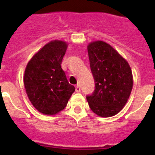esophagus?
Returning <instances> with one entry per match:
<instances>
[{
    "label": "esophagus",
    "instance_id": "34e87169",
    "mask_svg": "<svg viewBox=\"0 0 155 155\" xmlns=\"http://www.w3.org/2000/svg\"><path fill=\"white\" fill-rule=\"evenodd\" d=\"M75 90H76L77 92H79V91H81V87L79 84H77L76 87H75Z\"/></svg>",
    "mask_w": 155,
    "mask_h": 155
}]
</instances>
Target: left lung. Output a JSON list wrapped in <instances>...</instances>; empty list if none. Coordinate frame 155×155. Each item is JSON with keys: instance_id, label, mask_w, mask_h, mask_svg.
I'll return each instance as SVG.
<instances>
[{"instance_id": "obj_1", "label": "left lung", "mask_w": 155, "mask_h": 155, "mask_svg": "<svg viewBox=\"0 0 155 155\" xmlns=\"http://www.w3.org/2000/svg\"><path fill=\"white\" fill-rule=\"evenodd\" d=\"M90 68L94 80V90L86 96L95 114L110 117L122 110L133 87L130 67L110 45L102 41L87 46Z\"/></svg>"}]
</instances>
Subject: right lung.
Here are the masks:
<instances>
[{
    "instance_id": "1",
    "label": "right lung",
    "mask_w": 155,
    "mask_h": 155,
    "mask_svg": "<svg viewBox=\"0 0 155 155\" xmlns=\"http://www.w3.org/2000/svg\"><path fill=\"white\" fill-rule=\"evenodd\" d=\"M68 44L63 41L49 42L28 63L24 84L30 102L37 110L54 115L63 110L75 91L61 68Z\"/></svg>"
}]
</instances>
